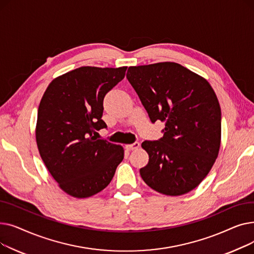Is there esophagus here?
<instances>
[{
  "mask_svg": "<svg viewBox=\"0 0 254 254\" xmlns=\"http://www.w3.org/2000/svg\"><path fill=\"white\" fill-rule=\"evenodd\" d=\"M139 146H140V143H139V142H134L132 144H127V145H126V148H127V150H136V149L139 148Z\"/></svg>",
  "mask_w": 254,
  "mask_h": 254,
  "instance_id": "obj_1",
  "label": "esophagus"
}]
</instances>
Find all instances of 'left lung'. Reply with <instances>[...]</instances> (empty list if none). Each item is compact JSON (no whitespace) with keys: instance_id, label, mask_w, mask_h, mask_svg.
<instances>
[{"instance_id":"obj_1","label":"left lung","mask_w":254,"mask_h":254,"mask_svg":"<svg viewBox=\"0 0 254 254\" xmlns=\"http://www.w3.org/2000/svg\"><path fill=\"white\" fill-rule=\"evenodd\" d=\"M127 78L151 123H166L164 137L146 140L149 162L140 169L149 188L167 195L194 190L220 147L221 111L207 80L177 63L129 66Z\"/></svg>"}]
</instances>
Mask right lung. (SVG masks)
Returning a JSON list of instances; mask_svg holds the SVG:
<instances>
[{
	"instance_id": "obj_1",
	"label": "right lung",
	"mask_w": 254,
	"mask_h": 254,
	"mask_svg": "<svg viewBox=\"0 0 254 254\" xmlns=\"http://www.w3.org/2000/svg\"><path fill=\"white\" fill-rule=\"evenodd\" d=\"M127 66H81L48 85L38 109L36 140L51 176L75 197L108 185L124 159L122 146L98 138L106 93L125 78Z\"/></svg>"
}]
</instances>
